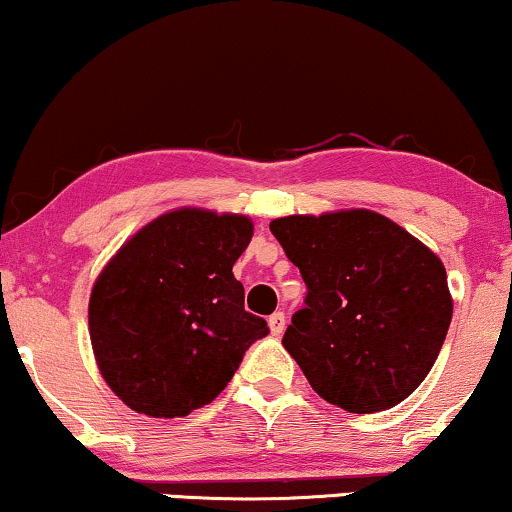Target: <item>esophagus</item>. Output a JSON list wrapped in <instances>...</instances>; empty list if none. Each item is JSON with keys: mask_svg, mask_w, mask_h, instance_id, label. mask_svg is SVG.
I'll return each mask as SVG.
<instances>
[{"mask_svg": "<svg viewBox=\"0 0 512 512\" xmlns=\"http://www.w3.org/2000/svg\"><path fill=\"white\" fill-rule=\"evenodd\" d=\"M285 325H287V320H285V313L283 311H276L269 318V327H271V334L273 336H280L285 331Z\"/></svg>", "mask_w": 512, "mask_h": 512, "instance_id": "esophagus-1", "label": "esophagus"}]
</instances>
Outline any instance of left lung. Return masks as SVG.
I'll return each instance as SVG.
<instances>
[{"mask_svg":"<svg viewBox=\"0 0 512 512\" xmlns=\"http://www.w3.org/2000/svg\"><path fill=\"white\" fill-rule=\"evenodd\" d=\"M271 234L306 283L285 350L322 399L380 413L434 366L452 320L441 259L373 211L273 220Z\"/></svg>","mask_w":512,"mask_h":512,"instance_id":"obj_1","label":"left lung"}]
</instances>
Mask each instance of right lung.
Here are the masks:
<instances>
[{
    "mask_svg": "<svg viewBox=\"0 0 512 512\" xmlns=\"http://www.w3.org/2000/svg\"><path fill=\"white\" fill-rule=\"evenodd\" d=\"M253 239L243 215L181 208L134 239L97 278L90 338L99 371L136 413L185 417L225 390L269 334L243 308L232 266Z\"/></svg>",
    "mask_w": 512,
    "mask_h": 512,
    "instance_id": "right-lung-1",
    "label": "right lung"
}]
</instances>
